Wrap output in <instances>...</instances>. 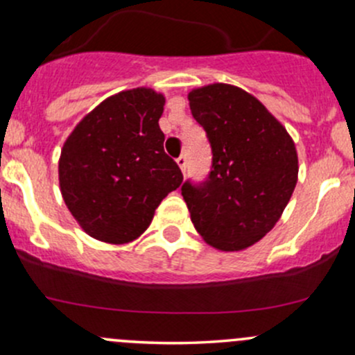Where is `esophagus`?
<instances>
[{
  "label": "esophagus",
  "instance_id": "1",
  "mask_svg": "<svg viewBox=\"0 0 355 355\" xmlns=\"http://www.w3.org/2000/svg\"><path fill=\"white\" fill-rule=\"evenodd\" d=\"M177 164L180 166L182 173H185V170H187V156L182 155L180 157H177Z\"/></svg>",
  "mask_w": 355,
  "mask_h": 355
}]
</instances>
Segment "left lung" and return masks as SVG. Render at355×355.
<instances>
[{
  "label": "left lung",
  "instance_id": "obj_1",
  "mask_svg": "<svg viewBox=\"0 0 355 355\" xmlns=\"http://www.w3.org/2000/svg\"><path fill=\"white\" fill-rule=\"evenodd\" d=\"M189 106L213 151L207 180L182 185L191 220L214 249L244 250L277 225L292 198L295 144L266 106L237 85L192 89Z\"/></svg>",
  "mask_w": 355,
  "mask_h": 355
}]
</instances>
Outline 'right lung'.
Here are the masks:
<instances>
[{
	"label": "right lung",
	"mask_w": 355,
	"mask_h": 355,
	"mask_svg": "<svg viewBox=\"0 0 355 355\" xmlns=\"http://www.w3.org/2000/svg\"><path fill=\"white\" fill-rule=\"evenodd\" d=\"M155 89L121 91L99 103L68 135L58 161L60 191L82 230L106 244H128L151 225L156 207L180 187L182 171L164 153Z\"/></svg>",
	"instance_id": "1"
}]
</instances>
